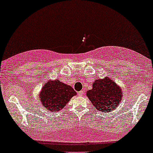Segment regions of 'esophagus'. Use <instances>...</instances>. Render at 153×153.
<instances>
[{
	"label": "esophagus",
	"mask_w": 153,
	"mask_h": 153,
	"mask_svg": "<svg viewBox=\"0 0 153 153\" xmlns=\"http://www.w3.org/2000/svg\"><path fill=\"white\" fill-rule=\"evenodd\" d=\"M83 94H84V91H83V90H81V91H79L78 92V95L79 96H82Z\"/></svg>",
	"instance_id": "1"
}]
</instances>
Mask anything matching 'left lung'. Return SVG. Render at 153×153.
I'll return each instance as SVG.
<instances>
[{
    "instance_id": "left-lung-1",
    "label": "left lung",
    "mask_w": 153,
    "mask_h": 153,
    "mask_svg": "<svg viewBox=\"0 0 153 153\" xmlns=\"http://www.w3.org/2000/svg\"><path fill=\"white\" fill-rule=\"evenodd\" d=\"M86 95L96 109L101 112L109 113L116 109L121 102L123 91L114 80L104 77L95 80L93 88Z\"/></svg>"
}]
</instances>
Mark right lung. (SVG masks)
I'll return each instance as SVG.
<instances>
[{
    "mask_svg": "<svg viewBox=\"0 0 153 153\" xmlns=\"http://www.w3.org/2000/svg\"><path fill=\"white\" fill-rule=\"evenodd\" d=\"M76 95V91L69 85L58 79L49 80L39 93V101L47 111L55 112L63 109L71 98Z\"/></svg>",
    "mask_w": 153,
    "mask_h": 153,
    "instance_id": "right-lung-1",
    "label": "right lung"
}]
</instances>
